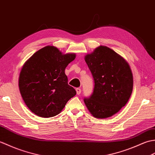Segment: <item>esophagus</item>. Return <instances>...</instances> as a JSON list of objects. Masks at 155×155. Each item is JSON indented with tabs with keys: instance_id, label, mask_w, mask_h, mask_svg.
Returning <instances> with one entry per match:
<instances>
[{
	"instance_id": "34e87169",
	"label": "esophagus",
	"mask_w": 155,
	"mask_h": 155,
	"mask_svg": "<svg viewBox=\"0 0 155 155\" xmlns=\"http://www.w3.org/2000/svg\"><path fill=\"white\" fill-rule=\"evenodd\" d=\"M75 90H76V93H77L78 95H80L81 94V90L80 88H76V89H75Z\"/></svg>"
}]
</instances>
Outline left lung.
Here are the masks:
<instances>
[{
    "label": "left lung",
    "instance_id": "obj_1",
    "mask_svg": "<svg viewBox=\"0 0 155 155\" xmlns=\"http://www.w3.org/2000/svg\"><path fill=\"white\" fill-rule=\"evenodd\" d=\"M95 82L84 103L94 117H111L124 107L132 94L133 78L128 62L114 50L99 46L85 56Z\"/></svg>",
    "mask_w": 155,
    "mask_h": 155
}]
</instances>
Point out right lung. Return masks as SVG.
Returning a JSON list of instances; mask_svg holds the SVG:
<instances>
[{
	"label": "right lung",
	"instance_id": "right-lung-1",
	"mask_svg": "<svg viewBox=\"0 0 155 155\" xmlns=\"http://www.w3.org/2000/svg\"><path fill=\"white\" fill-rule=\"evenodd\" d=\"M74 53L63 54L54 46L34 53L20 71L18 87L28 109L44 118L54 117L76 94L68 84L65 69L74 60Z\"/></svg>",
	"mask_w": 155,
	"mask_h": 155
}]
</instances>
